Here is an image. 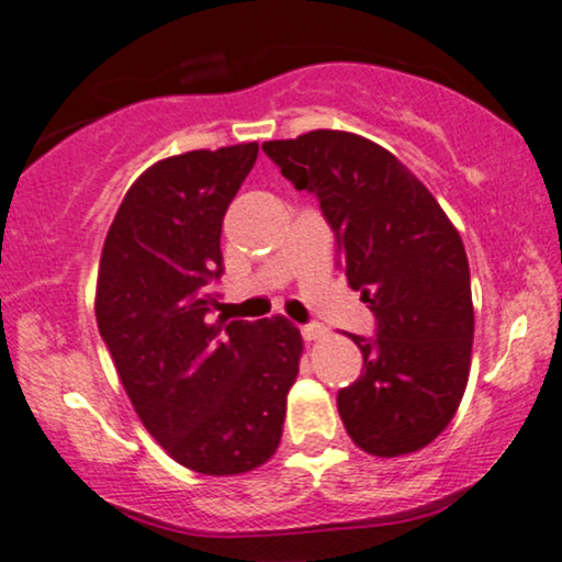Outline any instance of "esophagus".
Returning a JSON list of instances; mask_svg holds the SVG:
<instances>
[{
  "label": "esophagus",
  "mask_w": 562,
  "mask_h": 562,
  "mask_svg": "<svg viewBox=\"0 0 562 562\" xmlns=\"http://www.w3.org/2000/svg\"><path fill=\"white\" fill-rule=\"evenodd\" d=\"M301 335H303V340H308V344H312V340L325 338L327 330L322 325H317V322H308V325L301 327Z\"/></svg>",
  "instance_id": "1"
}]
</instances>
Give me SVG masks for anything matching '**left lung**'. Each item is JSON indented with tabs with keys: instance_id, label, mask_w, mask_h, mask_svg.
I'll return each mask as SVG.
<instances>
[{
	"instance_id": "8db88e82",
	"label": "left lung",
	"mask_w": 562,
	"mask_h": 562,
	"mask_svg": "<svg viewBox=\"0 0 562 562\" xmlns=\"http://www.w3.org/2000/svg\"><path fill=\"white\" fill-rule=\"evenodd\" d=\"M282 177L317 195L348 285L375 314V338L351 335L364 372L338 391L348 436L375 457L428 447L465 393L473 295L460 232L428 187L359 134L263 142Z\"/></svg>"
}]
</instances>
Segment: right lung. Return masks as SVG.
Instances as JSON below:
<instances>
[{"mask_svg":"<svg viewBox=\"0 0 562 562\" xmlns=\"http://www.w3.org/2000/svg\"><path fill=\"white\" fill-rule=\"evenodd\" d=\"M259 145L164 158L128 187L102 245L97 327L134 412L179 465L237 475L274 454L303 340L285 317L211 322L222 222Z\"/></svg>","mask_w":562,"mask_h":562,"instance_id":"1","label":"right lung"}]
</instances>
